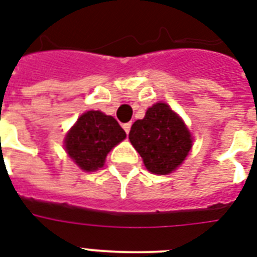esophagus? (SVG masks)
I'll use <instances>...</instances> for the list:
<instances>
[{
	"mask_svg": "<svg viewBox=\"0 0 257 257\" xmlns=\"http://www.w3.org/2000/svg\"><path fill=\"white\" fill-rule=\"evenodd\" d=\"M131 126H132V124H131V122H126V124L122 125V128H124V131H125V133H126V135H128L129 131H131Z\"/></svg>",
	"mask_w": 257,
	"mask_h": 257,
	"instance_id": "34e87169",
	"label": "esophagus"
}]
</instances>
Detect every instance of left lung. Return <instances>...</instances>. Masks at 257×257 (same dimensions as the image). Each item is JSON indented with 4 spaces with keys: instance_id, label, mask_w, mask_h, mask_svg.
Wrapping results in <instances>:
<instances>
[{
    "instance_id": "8db88e82",
    "label": "left lung",
    "mask_w": 257,
    "mask_h": 257,
    "mask_svg": "<svg viewBox=\"0 0 257 257\" xmlns=\"http://www.w3.org/2000/svg\"><path fill=\"white\" fill-rule=\"evenodd\" d=\"M129 140L155 175H168L183 164L192 148V136L181 117L165 102L148 108L143 120L135 121Z\"/></svg>"
}]
</instances>
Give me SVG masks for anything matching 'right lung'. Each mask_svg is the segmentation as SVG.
Listing matches in <instances>:
<instances>
[{
  "instance_id": "add662e5",
  "label": "right lung",
  "mask_w": 257,
  "mask_h": 257,
  "mask_svg": "<svg viewBox=\"0 0 257 257\" xmlns=\"http://www.w3.org/2000/svg\"><path fill=\"white\" fill-rule=\"evenodd\" d=\"M125 137V131L112 116L88 110L78 117L64 143L70 159L82 171L93 172L104 167L106 155Z\"/></svg>"
}]
</instances>
